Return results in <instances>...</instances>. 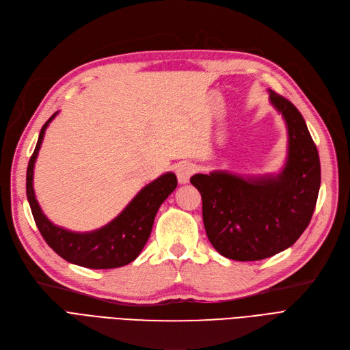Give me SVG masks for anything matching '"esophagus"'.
Returning a JSON list of instances; mask_svg holds the SVG:
<instances>
[{
  "label": "esophagus",
  "mask_w": 350,
  "mask_h": 350,
  "mask_svg": "<svg viewBox=\"0 0 350 350\" xmlns=\"http://www.w3.org/2000/svg\"><path fill=\"white\" fill-rule=\"evenodd\" d=\"M196 169L194 165L190 163H181L178 164V167L176 169V174H177V180L180 185H186L190 181V177L194 174Z\"/></svg>",
  "instance_id": "esophagus-1"
}]
</instances>
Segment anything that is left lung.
Instances as JSON below:
<instances>
[{
    "label": "left lung",
    "instance_id": "8db88e82",
    "mask_svg": "<svg viewBox=\"0 0 350 350\" xmlns=\"http://www.w3.org/2000/svg\"><path fill=\"white\" fill-rule=\"evenodd\" d=\"M269 93L287 126L283 170L257 177L217 170L190 178L202 194L213 247L239 262L262 260L291 247L309 226L321 189V161L305 118L287 98Z\"/></svg>",
    "mask_w": 350,
    "mask_h": 350
}]
</instances>
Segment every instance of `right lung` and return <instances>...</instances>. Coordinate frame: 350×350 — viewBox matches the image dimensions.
<instances>
[{"label": "right lung", "instance_id": "add662e5", "mask_svg": "<svg viewBox=\"0 0 350 350\" xmlns=\"http://www.w3.org/2000/svg\"><path fill=\"white\" fill-rule=\"evenodd\" d=\"M58 114L54 113L40 131L34 153L27 167V199L33 217L47 245L64 260L88 269H116L131 263L150 237L161 203L177 187L174 173H165L143 187L120 215L97 230L77 233L51 223L44 215L33 187L34 164L45 129Z\"/></svg>", "mask_w": 350, "mask_h": 350}]
</instances>
